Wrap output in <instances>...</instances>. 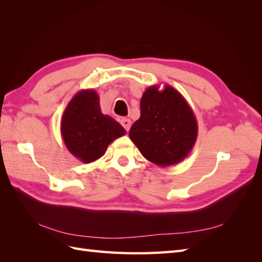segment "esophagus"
<instances>
[{"instance_id":"obj_1","label":"esophagus","mask_w":262,"mask_h":262,"mask_svg":"<svg viewBox=\"0 0 262 262\" xmlns=\"http://www.w3.org/2000/svg\"><path fill=\"white\" fill-rule=\"evenodd\" d=\"M120 124L124 126V128H125L127 132L129 130V128H130V120L129 119H128V118H121L120 119Z\"/></svg>"}]
</instances>
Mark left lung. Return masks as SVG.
<instances>
[{
  "mask_svg": "<svg viewBox=\"0 0 262 262\" xmlns=\"http://www.w3.org/2000/svg\"><path fill=\"white\" fill-rule=\"evenodd\" d=\"M198 124L190 105L174 88H147L141 99V117L133 124L129 137L149 162L169 166L190 153Z\"/></svg>",
  "mask_w": 262,
  "mask_h": 262,
  "instance_id": "1",
  "label": "left lung"
}]
</instances>
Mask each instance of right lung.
<instances>
[{"instance_id":"add662e5","label":"right lung","mask_w":262,"mask_h":262,"mask_svg":"<svg viewBox=\"0 0 262 262\" xmlns=\"http://www.w3.org/2000/svg\"><path fill=\"white\" fill-rule=\"evenodd\" d=\"M60 133L71 154L83 163H91L126 130L113 117L101 113L98 93L90 89L77 92L66 105Z\"/></svg>"}]
</instances>
